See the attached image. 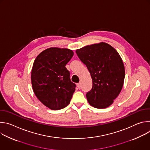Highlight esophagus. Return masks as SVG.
<instances>
[{
    "label": "esophagus",
    "instance_id": "obj_1",
    "mask_svg": "<svg viewBox=\"0 0 150 150\" xmlns=\"http://www.w3.org/2000/svg\"><path fill=\"white\" fill-rule=\"evenodd\" d=\"M77 87H78V88L79 89L80 88H81V83H77Z\"/></svg>",
    "mask_w": 150,
    "mask_h": 150
}]
</instances>
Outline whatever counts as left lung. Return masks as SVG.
<instances>
[{"label": "left lung", "instance_id": "1", "mask_svg": "<svg viewBox=\"0 0 150 150\" xmlns=\"http://www.w3.org/2000/svg\"><path fill=\"white\" fill-rule=\"evenodd\" d=\"M76 53L92 78V89L86 94L89 104L95 108H107L123 87L125 72L121 57L116 49L103 42L85 46Z\"/></svg>", "mask_w": 150, "mask_h": 150}]
</instances>
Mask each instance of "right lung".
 Wrapping results in <instances>:
<instances>
[{
	"label": "right lung",
	"instance_id": "add662e5",
	"mask_svg": "<svg viewBox=\"0 0 150 150\" xmlns=\"http://www.w3.org/2000/svg\"><path fill=\"white\" fill-rule=\"evenodd\" d=\"M73 56L71 50L51 47L40 53L34 62L31 77L34 93L52 110L65 108L75 91L76 85L65 67Z\"/></svg>",
	"mask_w": 150,
	"mask_h": 150
}]
</instances>
